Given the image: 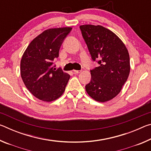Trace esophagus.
<instances>
[{
    "label": "esophagus",
    "instance_id": "obj_1",
    "mask_svg": "<svg viewBox=\"0 0 151 151\" xmlns=\"http://www.w3.org/2000/svg\"><path fill=\"white\" fill-rule=\"evenodd\" d=\"M74 73H76V74H78V73H81V70H74Z\"/></svg>",
    "mask_w": 151,
    "mask_h": 151
}]
</instances>
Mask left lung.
<instances>
[{
    "label": "left lung",
    "mask_w": 151,
    "mask_h": 151,
    "mask_svg": "<svg viewBox=\"0 0 151 151\" xmlns=\"http://www.w3.org/2000/svg\"><path fill=\"white\" fill-rule=\"evenodd\" d=\"M93 60L99 66L91 70V81L85 86L92 99L104 103L114 98L129 77V54L121 39L101 25L80 26Z\"/></svg>",
    "instance_id": "8db88e82"
}]
</instances>
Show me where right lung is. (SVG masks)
<instances>
[{"label": "right lung", "instance_id": "right-lung-1", "mask_svg": "<svg viewBox=\"0 0 151 151\" xmlns=\"http://www.w3.org/2000/svg\"><path fill=\"white\" fill-rule=\"evenodd\" d=\"M71 27L45 30L28 46L20 60V75L28 90L44 102L57 100L65 91L70 78L68 73L53 68L60 46Z\"/></svg>", "mask_w": 151, "mask_h": 151}]
</instances>
